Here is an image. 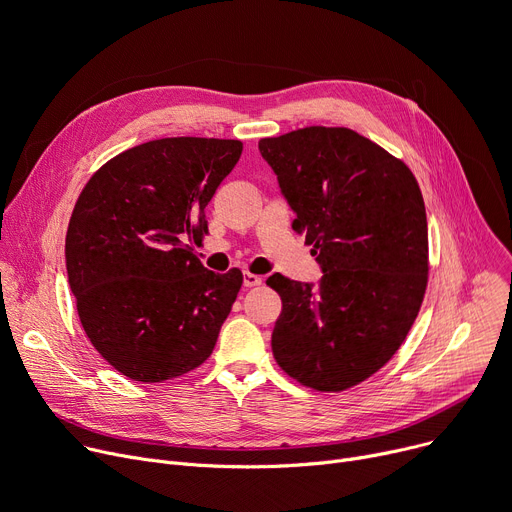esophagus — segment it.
Here are the masks:
<instances>
[{
  "mask_svg": "<svg viewBox=\"0 0 512 512\" xmlns=\"http://www.w3.org/2000/svg\"><path fill=\"white\" fill-rule=\"evenodd\" d=\"M261 284H263V277L261 275L245 273V277H243V286L245 288H255V286H261Z\"/></svg>",
  "mask_w": 512,
  "mask_h": 512,
  "instance_id": "34e87169",
  "label": "esophagus"
}]
</instances>
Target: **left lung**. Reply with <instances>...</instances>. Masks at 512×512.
Wrapping results in <instances>:
<instances>
[{"label":"left lung","instance_id":"obj_1","mask_svg":"<svg viewBox=\"0 0 512 512\" xmlns=\"http://www.w3.org/2000/svg\"><path fill=\"white\" fill-rule=\"evenodd\" d=\"M259 153L314 245L322 277L273 273L282 298L271 349L288 376L320 392L369 378L398 351L429 273L427 212L410 169L349 128L261 138Z\"/></svg>","mask_w":512,"mask_h":512}]
</instances>
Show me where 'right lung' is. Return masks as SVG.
Returning a JSON list of instances; mask_svg holds the SVG:
<instances>
[{"mask_svg": "<svg viewBox=\"0 0 512 512\" xmlns=\"http://www.w3.org/2000/svg\"><path fill=\"white\" fill-rule=\"evenodd\" d=\"M241 141L177 136L128 149L83 188L65 239L69 288L91 345L122 376L163 382L202 365L243 273H214L188 241L237 165Z\"/></svg>", "mask_w": 512, "mask_h": 512, "instance_id": "1", "label": "right lung"}]
</instances>
